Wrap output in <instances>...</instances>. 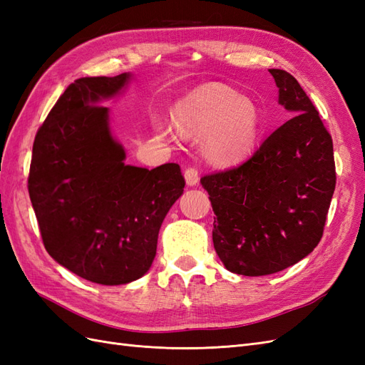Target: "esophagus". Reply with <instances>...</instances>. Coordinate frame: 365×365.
I'll list each match as a JSON object with an SVG mask.
<instances>
[{"instance_id": "34e87169", "label": "esophagus", "mask_w": 365, "mask_h": 365, "mask_svg": "<svg viewBox=\"0 0 365 365\" xmlns=\"http://www.w3.org/2000/svg\"><path fill=\"white\" fill-rule=\"evenodd\" d=\"M184 178H185L187 185L193 187L197 184V181H200V173H197V170L195 168H189L184 172Z\"/></svg>"}]
</instances>
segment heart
Returning <instances> with one entry per match:
<instances>
[{"instance_id":"1","label":"heart","mask_w":365,"mask_h":365,"mask_svg":"<svg viewBox=\"0 0 365 365\" xmlns=\"http://www.w3.org/2000/svg\"><path fill=\"white\" fill-rule=\"evenodd\" d=\"M173 123L182 134L204 138L205 155L233 163L252 150L259 137V114L244 96L222 85H208L176 106Z\"/></svg>"}]
</instances>
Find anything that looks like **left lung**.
Returning a JSON list of instances; mask_svg holds the SVG:
<instances>
[{
  "label": "left lung",
  "mask_w": 365,
  "mask_h": 365,
  "mask_svg": "<svg viewBox=\"0 0 365 365\" xmlns=\"http://www.w3.org/2000/svg\"><path fill=\"white\" fill-rule=\"evenodd\" d=\"M269 73L294 117L245 163L201 178L216 215L217 256L248 277L283 271L314 251L336 182L332 137L311 98L288 71Z\"/></svg>",
  "instance_id": "1"
}]
</instances>
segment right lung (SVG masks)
I'll list each match as a JSON object with an SVG mask.
<instances>
[{
  "label": "right lung",
  "mask_w": 365,
  "mask_h": 365,
  "mask_svg": "<svg viewBox=\"0 0 365 365\" xmlns=\"http://www.w3.org/2000/svg\"><path fill=\"white\" fill-rule=\"evenodd\" d=\"M130 73L82 77L53 106L33 143L29 195L43 247L63 268L98 284H126L155 259L158 233L184 192L178 164H125L103 101Z\"/></svg>",
  "instance_id": "right-lung-1"
}]
</instances>
